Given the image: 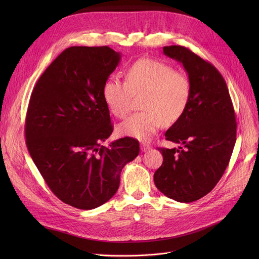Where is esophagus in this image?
I'll return each instance as SVG.
<instances>
[{"instance_id":"obj_1","label":"esophagus","mask_w":259,"mask_h":259,"mask_svg":"<svg viewBox=\"0 0 259 259\" xmlns=\"http://www.w3.org/2000/svg\"><path fill=\"white\" fill-rule=\"evenodd\" d=\"M141 149H142V151H144V152H146V151H148V150H150V145H149L148 143H141Z\"/></svg>"}]
</instances>
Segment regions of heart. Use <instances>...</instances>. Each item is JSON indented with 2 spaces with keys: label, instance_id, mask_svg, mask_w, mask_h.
<instances>
[{
  "label": "heart",
  "instance_id": "b5f03b06",
  "mask_svg": "<svg viewBox=\"0 0 259 259\" xmlns=\"http://www.w3.org/2000/svg\"><path fill=\"white\" fill-rule=\"evenodd\" d=\"M143 111L134 113L117 127L119 134L149 141L164 125L171 126L183 118L191 103L192 84L183 72L164 62L143 59L125 72V81L108 78L103 86L104 102L117 118H124L141 98Z\"/></svg>",
  "mask_w": 259,
  "mask_h": 259
}]
</instances>
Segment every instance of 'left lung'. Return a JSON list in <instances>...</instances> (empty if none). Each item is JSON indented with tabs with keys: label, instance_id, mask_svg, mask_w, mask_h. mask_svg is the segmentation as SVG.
Returning a JSON list of instances; mask_svg holds the SVG:
<instances>
[{
	"label": "left lung",
	"instance_id": "obj_1",
	"mask_svg": "<svg viewBox=\"0 0 259 259\" xmlns=\"http://www.w3.org/2000/svg\"><path fill=\"white\" fill-rule=\"evenodd\" d=\"M167 57L183 64L192 84V98L181 120L166 132L179 149L158 148L162 165L154 184L167 197L195 201L217 185L236 142V118L229 90L220 71L184 46H165Z\"/></svg>",
	"mask_w": 259,
	"mask_h": 259
}]
</instances>
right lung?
<instances>
[{
    "label": "right lung",
    "instance_id": "right-lung-1",
    "mask_svg": "<svg viewBox=\"0 0 259 259\" xmlns=\"http://www.w3.org/2000/svg\"><path fill=\"white\" fill-rule=\"evenodd\" d=\"M119 60L108 46L65 49L38 78L27 109L30 156L53 194L76 209L110 199L122 168L140 153L132 138L102 146L113 131L103 86Z\"/></svg>",
    "mask_w": 259,
    "mask_h": 259
}]
</instances>
